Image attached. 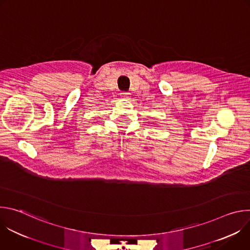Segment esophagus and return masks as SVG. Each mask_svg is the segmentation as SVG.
I'll return each mask as SVG.
<instances>
[{
	"mask_svg": "<svg viewBox=\"0 0 250 250\" xmlns=\"http://www.w3.org/2000/svg\"><path fill=\"white\" fill-rule=\"evenodd\" d=\"M121 97H122V99H128L129 98V94L124 92V93L121 94Z\"/></svg>",
	"mask_w": 250,
	"mask_h": 250,
	"instance_id": "esophagus-1",
	"label": "esophagus"
}]
</instances>
